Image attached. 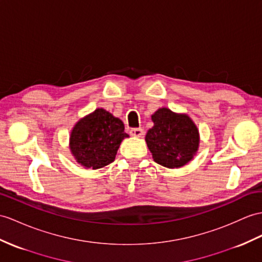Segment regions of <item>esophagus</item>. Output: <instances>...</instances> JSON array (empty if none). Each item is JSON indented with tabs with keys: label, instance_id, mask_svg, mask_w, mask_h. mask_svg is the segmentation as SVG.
Instances as JSON below:
<instances>
[{
	"label": "esophagus",
	"instance_id": "esophagus-1",
	"mask_svg": "<svg viewBox=\"0 0 262 262\" xmlns=\"http://www.w3.org/2000/svg\"><path fill=\"white\" fill-rule=\"evenodd\" d=\"M130 135L136 137V138H140L143 136V129H141V127H133V129L130 130Z\"/></svg>",
	"mask_w": 262,
	"mask_h": 262
}]
</instances>
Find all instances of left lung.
<instances>
[{
  "mask_svg": "<svg viewBox=\"0 0 262 262\" xmlns=\"http://www.w3.org/2000/svg\"><path fill=\"white\" fill-rule=\"evenodd\" d=\"M155 125L145 136L153 160L167 168H180L193 158L199 146V131L186 114L167 107L152 116Z\"/></svg>",
  "mask_w": 262,
  "mask_h": 262,
  "instance_id": "1",
  "label": "left lung"
}]
</instances>
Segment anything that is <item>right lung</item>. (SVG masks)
I'll use <instances>...</instances> for the list:
<instances>
[{"label": "right lung", "mask_w": 262, "mask_h": 262, "mask_svg": "<svg viewBox=\"0 0 262 262\" xmlns=\"http://www.w3.org/2000/svg\"><path fill=\"white\" fill-rule=\"evenodd\" d=\"M127 137L122 121L97 109L75 124L70 149L81 165L95 170L114 161L121 141Z\"/></svg>", "instance_id": "obj_1"}]
</instances>
